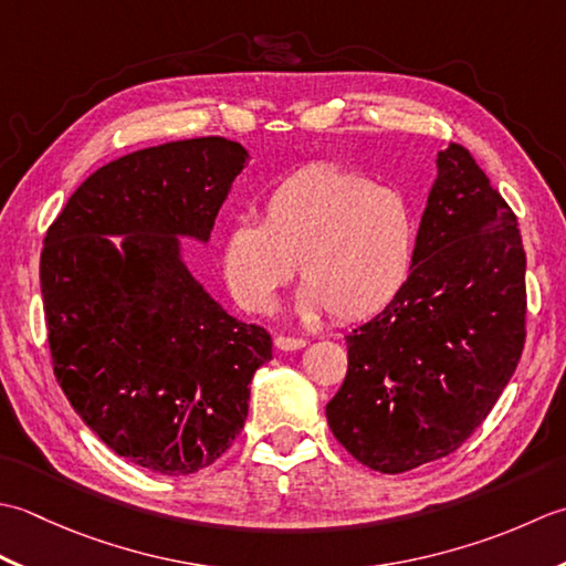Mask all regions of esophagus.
Instances as JSON below:
<instances>
[{
	"label": "esophagus",
	"mask_w": 566,
	"mask_h": 566,
	"mask_svg": "<svg viewBox=\"0 0 566 566\" xmlns=\"http://www.w3.org/2000/svg\"><path fill=\"white\" fill-rule=\"evenodd\" d=\"M273 344H275V349H281V352H297V349L305 347L307 339L305 337H287V334H279V337L273 339Z\"/></svg>",
	"instance_id": "34e87169"
}]
</instances>
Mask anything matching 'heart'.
Here are the masks:
<instances>
[{
	"instance_id": "obj_1",
	"label": "heart",
	"mask_w": 566,
	"mask_h": 566,
	"mask_svg": "<svg viewBox=\"0 0 566 566\" xmlns=\"http://www.w3.org/2000/svg\"><path fill=\"white\" fill-rule=\"evenodd\" d=\"M415 214L394 188L359 172L307 166L283 178L259 219H237L222 241V271L241 307L271 315L297 273L300 317L359 322L394 303L415 253Z\"/></svg>"
}]
</instances>
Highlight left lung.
Listing matches in <instances>:
<instances>
[{
    "label": "left lung",
    "mask_w": 566,
    "mask_h": 566,
    "mask_svg": "<svg viewBox=\"0 0 566 566\" xmlns=\"http://www.w3.org/2000/svg\"><path fill=\"white\" fill-rule=\"evenodd\" d=\"M394 303L349 332V368L327 402L361 464L400 474L452 454L509 386L525 342L517 219L474 156L449 144Z\"/></svg>",
    "instance_id": "obj_1"
}]
</instances>
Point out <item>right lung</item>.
<instances>
[{"instance_id": "obj_1", "label": "right lung", "mask_w": 566, "mask_h": 566, "mask_svg": "<svg viewBox=\"0 0 566 566\" xmlns=\"http://www.w3.org/2000/svg\"><path fill=\"white\" fill-rule=\"evenodd\" d=\"M247 164L222 136L126 154L92 172L43 239L57 384L114 454L156 474L188 476L222 457L271 361L269 332L229 315L182 247L210 244Z\"/></svg>"}]
</instances>
